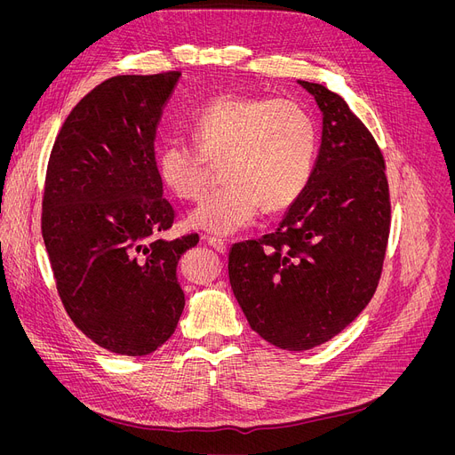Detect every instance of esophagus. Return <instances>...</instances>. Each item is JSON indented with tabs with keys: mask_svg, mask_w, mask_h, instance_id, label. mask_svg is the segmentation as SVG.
<instances>
[{
	"mask_svg": "<svg viewBox=\"0 0 455 455\" xmlns=\"http://www.w3.org/2000/svg\"><path fill=\"white\" fill-rule=\"evenodd\" d=\"M206 243H208L212 249H215L218 252H221V254H225V252H227V243H225V240H221V237L208 235V237H206Z\"/></svg>",
	"mask_w": 455,
	"mask_h": 455,
	"instance_id": "esophagus-1",
	"label": "esophagus"
}]
</instances>
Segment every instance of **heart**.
I'll use <instances>...</instances> for the list:
<instances>
[{
    "label": "heart",
    "instance_id": "1",
    "mask_svg": "<svg viewBox=\"0 0 455 455\" xmlns=\"http://www.w3.org/2000/svg\"><path fill=\"white\" fill-rule=\"evenodd\" d=\"M180 141L156 151L162 184L180 201L197 199L210 165L221 164L225 182L188 215V225L215 235L245 228L258 215L291 208L312 179L317 131L309 112L291 98L227 93L191 112Z\"/></svg>",
    "mask_w": 455,
    "mask_h": 455
}]
</instances>
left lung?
<instances>
[{
	"instance_id": "8db88e82",
	"label": "left lung",
	"mask_w": 455,
	"mask_h": 455,
	"mask_svg": "<svg viewBox=\"0 0 455 455\" xmlns=\"http://www.w3.org/2000/svg\"><path fill=\"white\" fill-rule=\"evenodd\" d=\"M323 112L319 156L304 194L273 234L228 254L234 297L251 328L283 350H309L371 302L391 227L386 162L341 95L299 81Z\"/></svg>"
}]
</instances>
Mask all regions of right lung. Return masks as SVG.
I'll return each mask as SVG.
<instances>
[{"mask_svg":"<svg viewBox=\"0 0 455 455\" xmlns=\"http://www.w3.org/2000/svg\"><path fill=\"white\" fill-rule=\"evenodd\" d=\"M180 71L116 76L69 112L47 164L42 235L69 319L110 352L146 355L184 309L180 256L197 234L158 240L175 210L164 199L155 136Z\"/></svg>","mask_w":455,"mask_h":455,"instance_id":"add662e5","label":"right lung"}]
</instances>
